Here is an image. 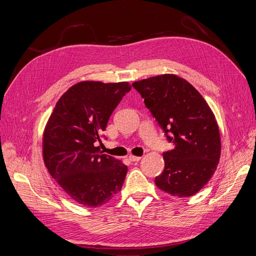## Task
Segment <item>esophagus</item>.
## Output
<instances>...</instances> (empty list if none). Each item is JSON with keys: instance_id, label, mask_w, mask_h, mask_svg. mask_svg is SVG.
<instances>
[{"instance_id": "obj_1", "label": "esophagus", "mask_w": 256, "mask_h": 256, "mask_svg": "<svg viewBox=\"0 0 256 256\" xmlns=\"http://www.w3.org/2000/svg\"><path fill=\"white\" fill-rule=\"evenodd\" d=\"M129 160H130V161H138V160H141V157L134 156V154H130V156H129Z\"/></svg>"}]
</instances>
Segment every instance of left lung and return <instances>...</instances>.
<instances>
[{
    "label": "left lung",
    "mask_w": 256,
    "mask_h": 256,
    "mask_svg": "<svg viewBox=\"0 0 256 256\" xmlns=\"http://www.w3.org/2000/svg\"><path fill=\"white\" fill-rule=\"evenodd\" d=\"M132 86L174 143L164 154V170L154 184L173 196H194L210 180L221 156L219 126L210 106L194 86L173 74L136 81Z\"/></svg>",
    "instance_id": "1"
}]
</instances>
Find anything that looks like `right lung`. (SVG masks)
<instances>
[{"mask_svg": "<svg viewBox=\"0 0 256 256\" xmlns=\"http://www.w3.org/2000/svg\"><path fill=\"white\" fill-rule=\"evenodd\" d=\"M130 88L128 82L76 83L58 99L44 127V166L66 194L80 205L102 206L122 190L127 166L102 154L96 144Z\"/></svg>", "mask_w": 256, "mask_h": 256, "instance_id": "obj_1", "label": "right lung"}]
</instances>
